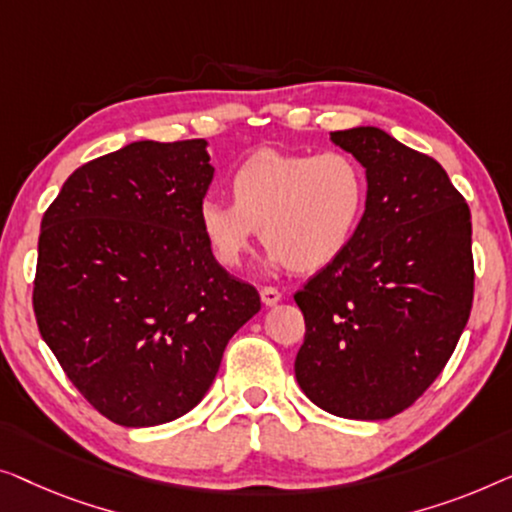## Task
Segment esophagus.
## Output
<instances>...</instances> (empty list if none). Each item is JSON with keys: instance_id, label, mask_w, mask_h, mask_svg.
<instances>
[{"instance_id": "esophagus-1", "label": "esophagus", "mask_w": 512, "mask_h": 512, "mask_svg": "<svg viewBox=\"0 0 512 512\" xmlns=\"http://www.w3.org/2000/svg\"><path fill=\"white\" fill-rule=\"evenodd\" d=\"M259 294H262V304L264 306H276L278 301H280V297H283V294H280L276 287H262V290H259Z\"/></svg>"}]
</instances>
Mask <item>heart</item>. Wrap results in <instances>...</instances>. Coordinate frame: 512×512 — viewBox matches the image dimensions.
<instances>
[{
	"instance_id": "obj_1",
	"label": "heart",
	"mask_w": 512,
	"mask_h": 512,
	"mask_svg": "<svg viewBox=\"0 0 512 512\" xmlns=\"http://www.w3.org/2000/svg\"><path fill=\"white\" fill-rule=\"evenodd\" d=\"M234 204L204 197L199 232L227 269H236L262 227L266 266L322 269L341 257L369 208V176L343 150L280 153L259 150L229 178Z\"/></svg>"
}]
</instances>
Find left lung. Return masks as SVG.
I'll return each instance as SVG.
<instances>
[{
  "mask_svg": "<svg viewBox=\"0 0 512 512\" xmlns=\"http://www.w3.org/2000/svg\"><path fill=\"white\" fill-rule=\"evenodd\" d=\"M369 176L345 253L294 294L306 320L294 376L348 420L406 410L448 364L473 304L471 211L434 157L378 127L331 132Z\"/></svg>",
  "mask_w": 512,
  "mask_h": 512,
  "instance_id": "8db88e82",
  "label": "left lung"
}]
</instances>
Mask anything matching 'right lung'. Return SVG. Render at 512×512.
<instances>
[{"instance_id":"obj_1","label":"right lung","mask_w":512,"mask_h":512,"mask_svg":"<svg viewBox=\"0 0 512 512\" xmlns=\"http://www.w3.org/2000/svg\"><path fill=\"white\" fill-rule=\"evenodd\" d=\"M206 146L129 143L76 169L43 213L39 331L76 390L122 427L197 406L229 338L262 308L199 232L215 174Z\"/></svg>"}]
</instances>
